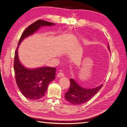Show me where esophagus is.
Here are the masks:
<instances>
[{
    "label": "esophagus",
    "instance_id": "1",
    "mask_svg": "<svg viewBox=\"0 0 127 127\" xmlns=\"http://www.w3.org/2000/svg\"><path fill=\"white\" fill-rule=\"evenodd\" d=\"M64 74L63 73V72H58L57 73V77H64Z\"/></svg>",
    "mask_w": 127,
    "mask_h": 127
}]
</instances>
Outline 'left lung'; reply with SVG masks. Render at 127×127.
Masks as SVG:
<instances>
[{"label": "left lung", "mask_w": 127, "mask_h": 127, "mask_svg": "<svg viewBox=\"0 0 127 127\" xmlns=\"http://www.w3.org/2000/svg\"><path fill=\"white\" fill-rule=\"evenodd\" d=\"M108 49L110 51V47L108 44ZM70 86L67 93L65 94L66 101L74 105L83 104L88 102L98 92L103 84L94 88H84L80 86L73 78H70Z\"/></svg>", "instance_id": "left-lung-1"}]
</instances>
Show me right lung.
Masks as SVG:
<instances>
[{
    "mask_svg": "<svg viewBox=\"0 0 127 127\" xmlns=\"http://www.w3.org/2000/svg\"><path fill=\"white\" fill-rule=\"evenodd\" d=\"M55 23L38 20L29 26L20 37L14 58V70L17 86L26 98L38 100L45 95L49 84L55 79V67L27 68L20 63L18 57L19 46L22 41L33 34L43 26H51Z\"/></svg>",
    "mask_w": 127,
    "mask_h": 127,
    "instance_id": "1",
    "label": "right lung"
}]
</instances>
